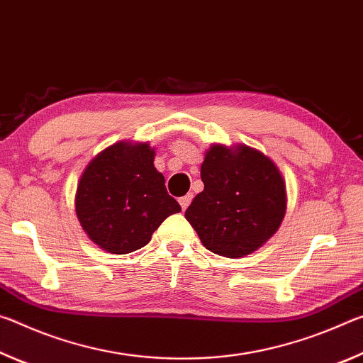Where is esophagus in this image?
Masks as SVG:
<instances>
[{
    "label": "esophagus",
    "instance_id": "34e87169",
    "mask_svg": "<svg viewBox=\"0 0 363 363\" xmlns=\"http://www.w3.org/2000/svg\"><path fill=\"white\" fill-rule=\"evenodd\" d=\"M192 199H194V195H192V194H187V195L181 196V199H179V203H181V208H182L184 211L187 210V206L190 205V201H192Z\"/></svg>",
    "mask_w": 363,
    "mask_h": 363
}]
</instances>
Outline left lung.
I'll list each match as a JSON object with an SVG mask.
<instances>
[{
    "label": "left lung",
    "instance_id": "1",
    "mask_svg": "<svg viewBox=\"0 0 363 363\" xmlns=\"http://www.w3.org/2000/svg\"><path fill=\"white\" fill-rule=\"evenodd\" d=\"M203 192L186 210V219L214 255L240 257L266 243L286 210L285 181L261 152L213 145L201 164Z\"/></svg>",
    "mask_w": 363,
    "mask_h": 363
}]
</instances>
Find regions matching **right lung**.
Wrapping results in <instances>:
<instances>
[{"instance_id":"right-lung-1","label":"right lung","mask_w":363,"mask_h":363,"mask_svg":"<svg viewBox=\"0 0 363 363\" xmlns=\"http://www.w3.org/2000/svg\"><path fill=\"white\" fill-rule=\"evenodd\" d=\"M149 144L118 143L99 153L78 182L75 208L91 240L113 255L133 253L181 206L153 167Z\"/></svg>"}]
</instances>
